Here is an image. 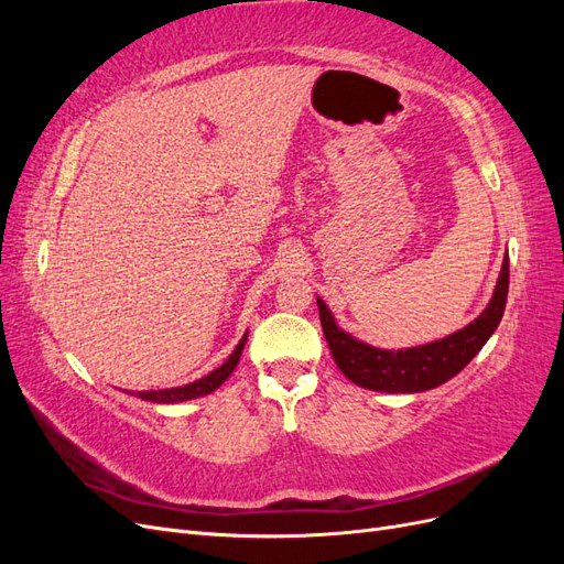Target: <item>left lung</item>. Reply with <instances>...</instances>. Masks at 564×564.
<instances>
[{"instance_id":"left-lung-1","label":"left lung","mask_w":564,"mask_h":564,"mask_svg":"<svg viewBox=\"0 0 564 564\" xmlns=\"http://www.w3.org/2000/svg\"><path fill=\"white\" fill-rule=\"evenodd\" d=\"M506 299L508 259H503L497 289H494V296L480 317L473 319L464 329L433 340V344L406 350H381L367 346L338 327L322 299H317V308L334 362L352 383L379 392H423L456 377L482 350L489 336L499 327L506 311Z\"/></svg>"}]
</instances>
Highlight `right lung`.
<instances>
[{
	"instance_id": "1",
	"label": "right lung",
	"mask_w": 564,
	"mask_h": 564,
	"mask_svg": "<svg viewBox=\"0 0 564 564\" xmlns=\"http://www.w3.org/2000/svg\"><path fill=\"white\" fill-rule=\"evenodd\" d=\"M245 344H247V334L242 336L240 344L235 346V350H232L228 360L199 381H193L187 386H178V388H164V390H139V392H135V398H141L145 402H158V404H174V402H185V400L209 395V392H214L235 371L237 362H240V355L245 350Z\"/></svg>"
}]
</instances>
